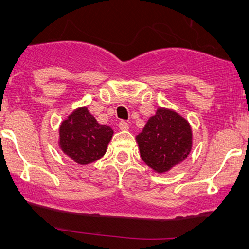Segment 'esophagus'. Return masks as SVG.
<instances>
[{"label":"esophagus","mask_w":249,"mask_h":249,"mask_svg":"<svg viewBox=\"0 0 249 249\" xmlns=\"http://www.w3.org/2000/svg\"><path fill=\"white\" fill-rule=\"evenodd\" d=\"M119 127H120L121 130H128V129H129V122L125 121V120H122V121H120V124H119Z\"/></svg>","instance_id":"obj_1"}]
</instances>
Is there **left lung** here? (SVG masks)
<instances>
[{"mask_svg": "<svg viewBox=\"0 0 249 249\" xmlns=\"http://www.w3.org/2000/svg\"><path fill=\"white\" fill-rule=\"evenodd\" d=\"M136 141L142 161L155 172L164 173L185 161L192 152L193 130L182 115L159 107Z\"/></svg>", "mask_w": 249, "mask_h": 249, "instance_id": "8db88e82", "label": "left lung"}]
</instances>
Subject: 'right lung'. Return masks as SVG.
Wrapping results in <instances>:
<instances>
[{
    "label": "right lung",
    "mask_w": 249,
    "mask_h": 249,
    "mask_svg": "<svg viewBox=\"0 0 249 249\" xmlns=\"http://www.w3.org/2000/svg\"><path fill=\"white\" fill-rule=\"evenodd\" d=\"M113 130L98 124L87 107H81L68 115L59 128V147L80 165L101 159L107 153Z\"/></svg>",
    "instance_id": "right-lung-1"
}]
</instances>
